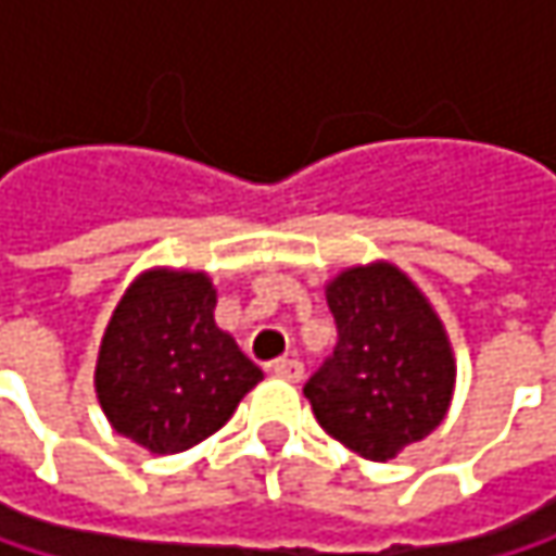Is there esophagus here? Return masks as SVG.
<instances>
[{
  "label": "esophagus",
  "instance_id": "34e87169",
  "mask_svg": "<svg viewBox=\"0 0 556 556\" xmlns=\"http://www.w3.org/2000/svg\"><path fill=\"white\" fill-rule=\"evenodd\" d=\"M270 374L279 377V380H289V383H295V380H302V364L295 361V357H279L270 364Z\"/></svg>",
  "mask_w": 556,
  "mask_h": 556
}]
</instances>
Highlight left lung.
Listing matches in <instances>:
<instances>
[{
  "mask_svg": "<svg viewBox=\"0 0 556 556\" xmlns=\"http://www.w3.org/2000/svg\"><path fill=\"white\" fill-rule=\"evenodd\" d=\"M338 348L305 383L318 425L367 460H392L447 415L457 361L428 295L389 261L325 286Z\"/></svg>",
  "mask_w": 556,
  "mask_h": 556,
  "instance_id": "left-lung-1",
  "label": "left lung"
}]
</instances>
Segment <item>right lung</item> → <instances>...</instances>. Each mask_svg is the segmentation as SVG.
Wrapping results in <instances>:
<instances>
[{
	"label": "right lung",
	"mask_w": 556,
	"mask_h": 556,
	"mask_svg": "<svg viewBox=\"0 0 556 556\" xmlns=\"http://www.w3.org/2000/svg\"><path fill=\"white\" fill-rule=\"evenodd\" d=\"M215 286L202 270L151 267L118 299L96 361L109 425L151 454H179L215 434L264 380L215 325Z\"/></svg>",
	"instance_id": "right-lung-1"
}]
</instances>
